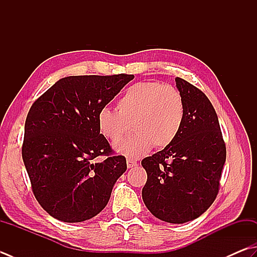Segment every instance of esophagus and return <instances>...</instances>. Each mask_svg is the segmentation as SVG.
Instances as JSON below:
<instances>
[{
  "mask_svg": "<svg viewBox=\"0 0 257 257\" xmlns=\"http://www.w3.org/2000/svg\"><path fill=\"white\" fill-rule=\"evenodd\" d=\"M126 163H127V168L131 169V168H134L138 166V162L135 161V160H132V159H127L126 160Z\"/></svg>",
  "mask_w": 257,
  "mask_h": 257,
  "instance_id": "esophagus-1",
  "label": "esophagus"
}]
</instances>
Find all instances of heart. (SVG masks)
Wrapping results in <instances>:
<instances>
[{
	"mask_svg": "<svg viewBox=\"0 0 257 257\" xmlns=\"http://www.w3.org/2000/svg\"><path fill=\"white\" fill-rule=\"evenodd\" d=\"M185 103L180 91L153 81L137 83L124 91L117 101V112L101 108L97 117L98 132L109 141L119 139L133 123L134 135L115 142L120 156L139 159L153 147L164 149L177 139L185 119Z\"/></svg>",
	"mask_w": 257,
	"mask_h": 257,
	"instance_id": "obj_1",
	"label": "heart"
}]
</instances>
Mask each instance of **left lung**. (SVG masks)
Returning a JSON list of instances; mask_svg holds the SVG:
<instances>
[{
	"label": "left lung",
	"instance_id": "obj_1",
	"mask_svg": "<svg viewBox=\"0 0 257 257\" xmlns=\"http://www.w3.org/2000/svg\"><path fill=\"white\" fill-rule=\"evenodd\" d=\"M176 85L185 103V119L169 147L142 160L148 173L142 199L157 218L183 224L204 214L216 199L226 147L207 96L179 77Z\"/></svg>",
	"mask_w": 257,
	"mask_h": 257
}]
</instances>
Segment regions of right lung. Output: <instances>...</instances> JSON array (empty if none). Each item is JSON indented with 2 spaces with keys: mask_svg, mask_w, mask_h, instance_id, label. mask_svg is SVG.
<instances>
[{
  "mask_svg": "<svg viewBox=\"0 0 257 257\" xmlns=\"http://www.w3.org/2000/svg\"><path fill=\"white\" fill-rule=\"evenodd\" d=\"M133 75L69 76L40 96L24 125L22 159L39 204L65 222L90 219L104 209L126 160L112 157L96 117ZM99 155L108 157L94 163Z\"/></svg>",
  "mask_w": 257,
  "mask_h": 257,
  "instance_id": "add662e5",
  "label": "right lung"
}]
</instances>
